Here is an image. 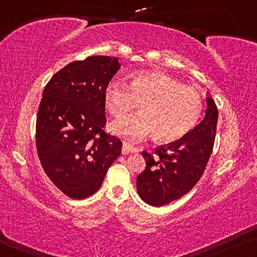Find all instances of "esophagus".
<instances>
[{"instance_id":"1","label":"esophagus","mask_w":257,"mask_h":257,"mask_svg":"<svg viewBox=\"0 0 257 257\" xmlns=\"http://www.w3.org/2000/svg\"><path fill=\"white\" fill-rule=\"evenodd\" d=\"M136 151H137V149L132 147V146L127 144V142H124V144H123V148H121V154H123V155H127V154L133 153Z\"/></svg>"}]
</instances>
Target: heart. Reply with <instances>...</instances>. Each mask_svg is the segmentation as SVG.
Listing matches in <instances>:
<instances>
[{"instance_id": "heart-1", "label": "heart", "mask_w": 257, "mask_h": 257, "mask_svg": "<svg viewBox=\"0 0 257 257\" xmlns=\"http://www.w3.org/2000/svg\"><path fill=\"white\" fill-rule=\"evenodd\" d=\"M108 111L121 119L140 103L141 112L110 126V131L128 141L154 133L160 142H172L191 132L201 117L203 101L191 86L160 72L133 76L128 85L111 79L104 92Z\"/></svg>"}]
</instances>
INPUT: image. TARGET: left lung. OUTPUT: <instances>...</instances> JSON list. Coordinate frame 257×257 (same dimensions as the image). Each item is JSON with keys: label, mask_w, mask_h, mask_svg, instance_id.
<instances>
[{"label": "left lung", "mask_w": 257, "mask_h": 257, "mask_svg": "<svg viewBox=\"0 0 257 257\" xmlns=\"http://www.w3.org/2000/svg\"><path fill=\"white\" fill-rule=\"evenodd\" d=\"M217 119L218 110L208 95L206 116L191 132L168 146L157 147L154 154L142 152L146 168L137 177V191L146 203L164 206L195 186L214 148Z\"/></svg>", "instance_id": "1"}]
</instances>
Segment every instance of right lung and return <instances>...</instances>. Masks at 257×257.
Here are the masks:
<instances>
[{
	"label": "right lung",
	"mask_w": 257,
	"mask_h": 257,
	"mask_svg": "<svg viewBox=\"0 0 257 257\" xmlns=\"http://www.w3.org/2000/svg\"><path fill=\"white\" fill-rule=\"evenodd\" d=\"M120 68L118 58L89 56L51 77L42 93L35 130L46 175L71 199H85L101 187L121 141L105 133L104 92Z\"/></svg>",
	"instance_id": "1"
}]
</instances>
